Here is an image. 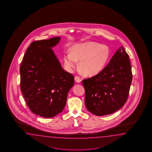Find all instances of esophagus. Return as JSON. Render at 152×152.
Listing matches in <instances>:
<instances>
[{
    "instance_id": "1",
    "label": "esophagus",
    "mask_w": 152,
    "mask_h": 152,
    "mask_svg": "<svg viewBox=\"0 0 152 152\" xmlns=\"http://www.w3.org/2000/svg\"><path fill=\"white\" fill-rule=\"evenodd\" d=\"M75 79L77 83H80L81 81V79L80 77L77 76V75H76V76L75 77Z\"/></svg>"
}]
</instances>
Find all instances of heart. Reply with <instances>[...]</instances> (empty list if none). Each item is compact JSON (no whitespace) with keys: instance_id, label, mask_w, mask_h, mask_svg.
<instances>
[{"instance_id":"b5f03b06","label":"heart","mask_w":152,"mask_h":152,"mask_svg":"<svg viewBox=\"0 0 152 152\" xmlns=\"http://www.w3.org/2000/svg\"><path fill=\"white\" fill-rule=\"evenodd\" d=\"M109 49L106 45L93 42L77 44L73 47L72 52L65 55L66 67L72 71L80 60L79 68L84 75L92 76L99 73L107 65L110 58Z\"/></svg>"}]
</instances>
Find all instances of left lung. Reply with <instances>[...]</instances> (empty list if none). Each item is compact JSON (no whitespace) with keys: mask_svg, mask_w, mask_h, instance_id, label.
<instances>
[{"mask_svg":"<svg viewBox=\"0 0 152 152\" xmlns=\"http://www.w3.org/2000/svg\"><path fill=\"white\" fill-rule=\"evenodd\" d=\"M129 57L121 47L102 71L82 81L85 103L90 113L99 116L107 115L126 103L132 78Z\"/></svg>","mask_w":152,"mask_h":152,"instance_id":"8db88e82","label":"left lung"}]
</instances>
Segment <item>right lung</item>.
Segmentation results:
<instances>
[{"label": "right lung", "instance_id": "right-lung-1", "mask_svg": "<svg viewBox=\"0 0 152 152\" xmlns=\"http://www.w3.org/2000/svg\"><path fill=\"white\" fill-rule=\"evenodd\" d=\"M60 37L32 42L20 66V90L33 113L45 118L56 116L65 107L73 75L65 71L52 49Z\"/></svg>", "mask_w": 152, "mask_h": 152}]
</instances>
